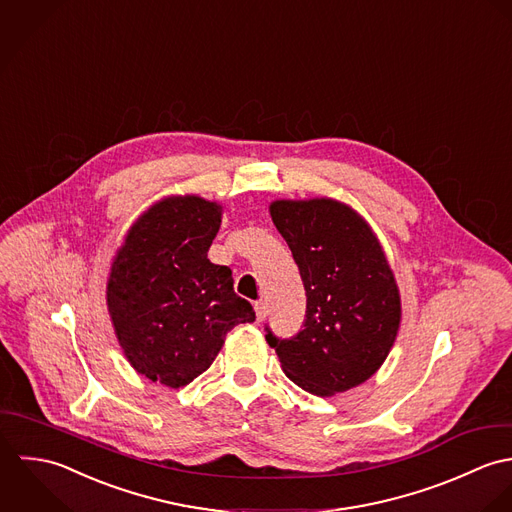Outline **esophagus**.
I'll return each mask as SVG.
<instances>
[{
    "instance_id": "1",
    "label": "esophagus",
    "mask_w": 512,
    "mask_h": 512,
    "mask_svg": "<svg viewBox=\"0 0 512 512\" xmlns=\"http://www.w3.org/2000/svg\"><path fill=\"white\" fill-rule=\"evenodd\" d=\"M255 314H257V320H259V322L265 320V316H267V305H265L263 301L255 303Z\"/></svg>"
}]
</instances>
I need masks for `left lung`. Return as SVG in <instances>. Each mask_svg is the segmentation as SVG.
Listing matches in <instances>:
<instances>
[{
    "mask_svg": "<svg viewBox=\"0 0 512 512\" xmlns=\"http://www.w3.org/2000/svg\"><path fill=\"white\" fill-rule=\"evenodd\" d=\"M275 227L307 291L305 328L291 340L267 334L281 368L314 396L348 392L386 362L402 324V297L370 223L332 198L275 200Z\"/></svg>",
    "mask_w": 512,
    "mask_h": 512,
    "instance_id": "obj_1",
    "label": "left lung"
}]
</instances>
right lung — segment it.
I'll list each match as a JSON object with an SVG mask.
<instances>
[{
    "mask_svg": "<svg viewBox=\"0 0 512 512\" xmlns=\"http://www.w3.org/2000/svg\"><path fill=\"white\" fill-rule=\"evenodd\" d=\"M221 215L202 196H166L134 219L110 263L106 308L126 360L174 390L204 374L233 326L255 320L231 269L207 259Z\"/></svg>",
    "mask_w": 512,
    "mask_h": 512,
    "instance_id": "obj_1",
    "label": "right lung"
}]
</instances>
